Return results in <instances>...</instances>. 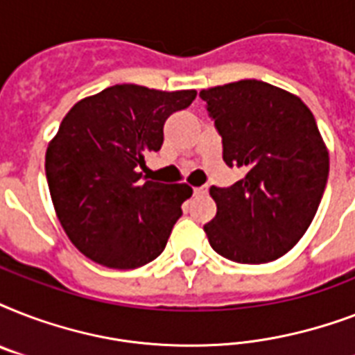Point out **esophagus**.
Instances as JSON below:
<instances>
[{"label": "esophagus", "mask_w": 355, "mask_h": 355, "mask_svg": "<svg viewBox=\"0 0 355 355\" xmlns=\"http://www.w3.org/2000/svg\"><path fill=\"white\" fill-rule=\"evenodd\" d=\"M208 191L206 186H200V188H193V195H205Z\"/></svg>", "instance_id": "obj_1"}]
</instances>
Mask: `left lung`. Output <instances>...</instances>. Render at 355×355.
I'll list each match as a JSON object with an SVG mask.
<instances>
[{
    "label": "left lung",
    "instance_id": "left-lung-1",
    "mask_svg": "<svg viewBox=\"0 0 355 355\" xmlns=\"http://www.w3.org/2000/svg\"><path fill=\"white\" fill-rule=\"evenodd\" d=\"M200 99L223 141V160L245 177L211 186L217 214L205 232L236 263H267L289 252L313 221L330 158L313 114L297 96L245 79L202 90Z\"/></svg>",
    "mask_w": 355,
    "mask_h": 355
}]
</instances>
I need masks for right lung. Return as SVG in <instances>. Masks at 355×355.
<instances>
[{"mask_svg": "<svg viewBox=\"0 0 355 355\" xmlns=\"http://www.w3.org/2000/svg\"><path fill=\"white\" fill-rule=\"evenodd\" d=\"M195 96L116 85L66 114L47 147L46 177L58 221L86 258L136 269L164 252L191 188L153 182L139 171L160 150L166 119Z\"/></svg>", "mask_w": 355, "mask_h": 355, "instance_id": "right-lung-1", "label": "right lung"}]
</instances>
